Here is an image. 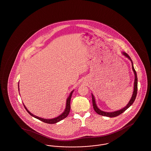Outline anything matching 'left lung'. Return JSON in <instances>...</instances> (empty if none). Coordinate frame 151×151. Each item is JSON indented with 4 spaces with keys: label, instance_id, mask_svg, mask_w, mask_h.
I'll return each instance as SVG.
<instances>
[{
    "label": "left lung",
    "instance_id": "left-lung-1",
    "mask_svg": "<svg viewBox=\"0 0 151 151\" xmlns=\"http://www.w3.org/2000/svg\"><path fill=\"white\" fill-rule=\"evenodd\" d=\"M122 54L126 58H127L131 62V64H132V70L134 72V75H135V80H134V92L132 95V97L130 99L129 103L127 104V105L124 107V108H122L121 109L119 110H116L115 111H112V112H106V111H104L100 110L99 108L97 107L96 103V100H95V98L94 97L93 94H92V103H93V106L94 110V111L99 115H102V116H108V117H115L118 115H120L121 114L123 113L124 111H126L128 108L130 107L132 104L134 103V101L136 99L137 95V72L135 71L134 67V65H133V62L131 59V58L129 57V55L124 52H122Z\"/></svg>",
    "mask_w": 151,
    "mask_h": 151
}]
</instances>
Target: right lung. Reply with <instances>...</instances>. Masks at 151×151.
I'll return each mask as SVG.
<instances>
[{"label":"right lung","mask_w":151,"mask_h":151,"mask_svg":"<svg viewBox=\"0 0 151 151\" xmlns=\"http://www.w3.org/2000/svg\"><path fill=\"white\" fill-rule=\"evenodd\" d=\"M18 89H19V84H18ZM74 90H73L72 91H71V92L70 94L68 97L67 99V100H66V105H65V111L60 114V115L58 116L57 117H55L54 118H52V119H44V118H42L41 117H38L36 115L33 114L32 113H31L29 110L27 109V108H26V106H25L24 104V106L25 109H26V110L27 111V112L29 113L30 115L33 117H35V118H37L41 121H42L43 122L45 123H49V124H54V123H56L57 122H59L60 121H62V119L65 118L70 113V109H71V106H70V101H71V96H72V93L73 92Z\"/></svg>","instance_id":"1"}]
</instances>
